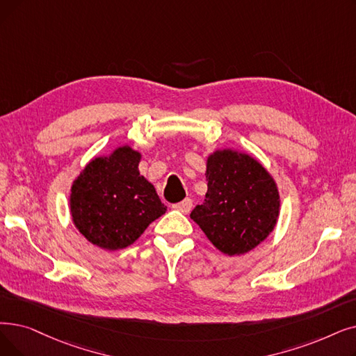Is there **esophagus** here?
I'll return each instance as SVG.
<instances>
[{
	"mask_svg": "<svg viewBox=\"0 0 356 356\" xmlns=\"http://www.w3.org/2000/svg\"><path fill=\"white\" fill-rule=\"evenodd\" d=\"M192 205H193V200L189 199V197H186L184 200H181V202L176 204L173 208L177 209V211H180L181 213H189L191 209H192Z\"/></svg>",
	"mask_w": 356,
	"mask_h": 356,
	"instance_id": "34e87169",
	"label": "esophagus"
}]
</instances>
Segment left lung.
Here are the masks:
<instances>
[{
  "label": "left lung",
  "mask_w": 356,
  "mask_h": 356,
  "mask_svg": "<svg viewBox=\"0 0 356 356\" xmlns=\"http://www.w3.org/2000/svg\"><path fill=\"white\" fill-rule=\"evenodd\" d=\"M208 192L191 218L228 256L253 250L276 225L280 192L268 170L249 154L218 149L207 161Z\"/></svg>",
  "instance_id": "obj_1"
}]
</instances>
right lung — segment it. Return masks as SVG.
I'll return each instance as SVG.
<instances>
[{
    "label": "right lung",
    "instance_id": "1",
    "mask_svg": "<svg viewBox=\"0 0 356 356\" xmlns=\"http://www.w3.org/2000/svg\"><path fill=\"white\" fill-rule=\"evenodd\" d=\"M140 152L119 147L111 156L91 160L72 183L74 225L100 249H125L167 211L152 184L140 175Z\"/></svg>",
    "mask_w": 356,
    "mask_h": 356
}]
</instances>
